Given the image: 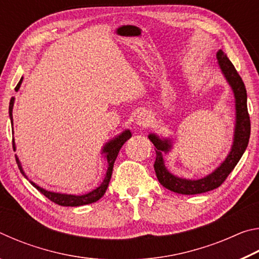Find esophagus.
<instances>
[{"label": "esophagus", "instance_id": "esophagus-1", "mask_svg": "<svg viewBox=\"0 0 259 259\" xmlns=\"http://www.w3.org/2000/svg\"><path fill=\"white\" fill-rule=\"evenodd\" d=\"M150 122H151V115L146 112H142L137 116V119H136V124L140 126V128L147 126L148 124H150Z\"/></svg>", "mask_w": 259, "mask_h": 259}]
</instances>
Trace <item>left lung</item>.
Returning a JSON list of instances; mask_svg holds the SVG:
<instances>
[{"mask_svg": "<svg viewBox=\"0 0 259 259\" xmlns=\"http://www.w3.org/2000/svg\"><path fill=\"white\" fill-rule=\"evenodd\" d=\"M216 57L219 67H221L226 81L229 82L232 90H233L235 98V128L233 145H232L225 161L214 171L201 179L192 181V179L179 178L169 172L164 165L163 154L171 150V140L168 138L161 139L155 134L148 135V138L155 146L156 159L154 162V170L156 177L162 186L175 193H178V194H200V193L212 191L221 186L225 182L227 176L232 172V170L235 168V165L238 164L241 156L243 155L245 148L248 146L249 138H250V117H249L247 107V90H245L244 83L224 52L219 50Z\"/></svg>", "mask_w": 259, "mask_h": 259, "instance_id": "obj_1", "label": "left lung"}]
</instances>
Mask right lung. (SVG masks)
<instances>
[{
	"instance_id": "add662e5",
	"label": "right lung",
	"mask_w": 259,
	"mask_h": 259,
	"mask_svg": "<svg viewBox=\"0 0 259 259\" xmlns=\"http://www.w3.org/2000/svg\"><path fill=\"white\" fill-rule=\"evenodd\" d=\"M21 82H23V77L20 78L19 83L15 88L16 91L19 90ZM14 103H15V98L12 97L10 99V105H9V116H10L11 124H12V108H14ZM130 137H131L130 130H124L123 133L120 134L119 136H116L115 138L109 140L108 143H106V145L103 147L102 154H103V153H105V156H106L107 164H108L106 175H105V178H104L103 183L100 184V185L97 188H95V190H93L91 192L87 193V194L73 195V194H63V193L50 192V191H47V190H45V188H42L38 185H36V184L33 183V182H30V181L29 182L35 188H36L38 192H41L42 194L47 196V198L49 199L50 201H52V202H55V203L59 204V205H64V207H80V205L94 203V202H96V201H98L100 198H102V196L105 194V192H106L109 181H111L114 162H115V160H116V156H117V154H119L121 147L123 146V144ZM12 147H14V151H16V144H15L14 138H12ZM16 161H17V164H18V168L20 170V172L23 174V176L25 178H27V176H26V174L24 172L23 166H21L20 161H19L18 157H17V155H16Z\"/></svg>"
}]
</instances>
